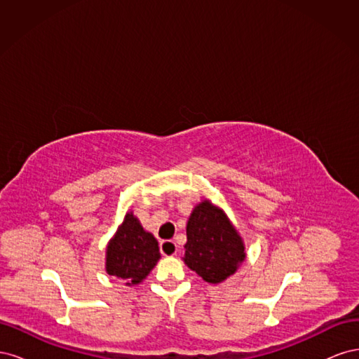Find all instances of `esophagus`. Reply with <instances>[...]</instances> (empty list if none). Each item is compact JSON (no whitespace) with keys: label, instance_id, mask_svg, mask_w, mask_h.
I'll use <instances>...</instances> for the list:
<instances>
[{"label":"esophagus","instance_id":"obj_1","mask_svg":"<svg viewBox=\"0 0 359 359\" xmlns=\"http://www.w3.org/2000/svg\"><path fill=\"white\" fill-rule=\"evenodd\" d=\"M160 252L163 256H175L178 252V247H177L175 241L165 240L160 243Z\"/></svg>","mask_w":359,"mask_h":359}]
</instances>
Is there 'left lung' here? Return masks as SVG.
<instances>
[{
    "instance_id": "left-lung-1",
    "label": "left lung",
    "mask_w": 359,
    "mask_h": 359,
    "mask_svg": "<svg viewBox=\"0 0 359 359\" xmlns=\"http://www.w3.org/2000/svg\"><path fill=\"white\" fill-rule=\"evenodd\" d=\"M184 248V262L205 281L214 285L232 276L245 257L241 236L226 214L208 201L193 210Z\"/></svg>"
}]
</instances>
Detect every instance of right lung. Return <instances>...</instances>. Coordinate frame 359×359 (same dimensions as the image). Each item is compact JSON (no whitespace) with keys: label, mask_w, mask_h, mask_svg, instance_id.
<instances>
[{"label":"right lung","mask_w":359,"mask_h":359,"mask_svg":"<svg viewBox=\"0 0 359 359\" xmlns=\"http://www.w3.org/2000/svg\"><path fill=\"white\" fill-rule=\"evenodd\" d=\"M158 259L156 238L144 231L133 214H127L115 238L107 245V274L127 280V285H137L156 266Z\"/></svg>","instance_id":"1"}]
</instances>
